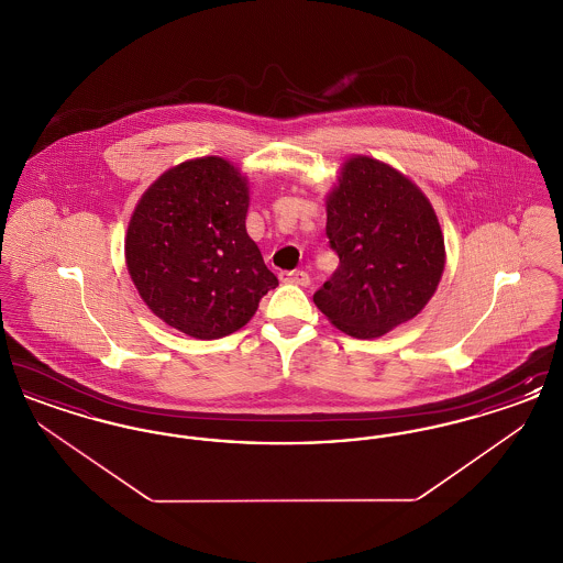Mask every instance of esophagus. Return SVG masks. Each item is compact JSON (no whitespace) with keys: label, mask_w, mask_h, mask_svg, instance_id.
Listing matches in <instances>:
<instances>
[{"label":"esophagus","mask_w":563,"mask_h":563,"mask_svg":"<svg viewBox=\"0 0 563 563\" xmlns=\"http://www.w3.org/2000/svg\"><path fill=\"white\" fill-rule=\"evenodd\" d=\"M280 280L287 285H297V287H308L310 285V276L303 269H294V272H283Z\"/></svg>","instance_id":"obj_1"}]
</instances>
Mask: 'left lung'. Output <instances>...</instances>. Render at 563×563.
I'll return each instance as SVG.
<instances>
[{
	"mask_svg": "<svg viewBox=\"0 0 563 563\" xmlns=\"http://www.w3.org/2000/svg\"><path fill=\"white\" fill-rule=\"evenodd\" d=\"M340 257L314 303L340 331L382 338L418 317L445 268V241L424 191L386 162L350 156L324 198Z\"/></svg>",
	"mask_w": 563,
	"mask_h": 563,
	"instance_id": "obj_1",
	"label": "left lung"
}]
</instances>
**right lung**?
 Wrapping results in <instances>:
<instances>
[{"instance_id":"right-lung-1","label":"right lung","mask_w":563,"mask_h":563,"mask_svg":"<svg viewBox=\"0 0 563 563\" xmlns=\"http://www.w3.org/2000/svg\"><path fill=\"white\" fill-rule=\"evenodd\" d=\"M249 179L221 156L164 170L134 207L126 269L145 306L196 340L239 331L278 285L246 234Z\"/></svg>"}]
</instances>
